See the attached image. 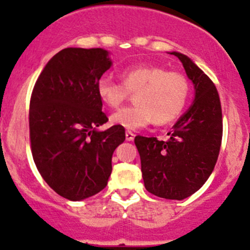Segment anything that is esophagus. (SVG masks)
I'll return each instance as SVG.
<instances>
[{
  "instance_id": "34e87169",
  "label": "esophagus",
  "mask_w": 250,
  "mask_h": 250,
  "mask_svg": "<svg viewBox=\"0 0 250 250\" xmlns=\"http://www.w3.org/2000/svg\"><path fill=\"white\" fill-rule=\"evenodd\" d=\"M134 137L135 134L133 132H130V130H127V132H125V140L127 141H132L134 139Z\"/></svg>"
}]
</instances>
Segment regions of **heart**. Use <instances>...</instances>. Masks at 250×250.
Instances as JSON below:
<instances>
[{
  "instance_id": "obj_1",
  "label": "heart",
  "mask_w": 250,
  "mask_h": 250,
  "mask_svg": "<svg viewBox=\"0 0 250 250\" xmlns=\"http://www.w3.org/2000/svg\"><path fill=\"white\" fill-rule=\"evenodd\" d=\"M122 83L107 76L97 81V94L105 106L117 109L129 94L135 105L123 107L110 117L112 125L137 130L151 121L162 125L175 120L188 103L190 85L180 72L167 71L158 66L138 65L121 72Z\"/></svg>"
}]
</instances>
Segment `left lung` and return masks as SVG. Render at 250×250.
<instances>
[{
	"label": "left lung",
	"instance_id": "8db88e82",
	"mask_svg": "<svg viewBox=\"0 0 250 250\" xmlns=\"http://www.w3.org/2000/svg\"><path fill=\"white\" fill-rule=\"evenodd\" d=\"M193 82L195 102L168 133L167 140L137 135L144 184L148 192L184 200L200 190L218 161L223 112L215 84L186 55L173 52Z\"/></svg>",
	"mask_w": 250,
	"mask_h": 250
}]
</instances>
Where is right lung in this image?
Returning <instances> with one entry per match:
<instances>
[{"label": "right lung", "mask_w": 250, "mask_h": 250, "mask_svg": "<svg viewBox=\"0 0 250 250\" xmlns=\"http://www.w3.org/2000/svg\"><path fill=\"white\" fill-rule=\"evenodd\" d=\"M110 66L102 48H65L47 62L32 89V157L43 180L66 200H84L106 188L112 153L125 139L120 125L95 129L109 121L95 85Z\"/></svg>", "instance_id": "1"}]
</instances>
